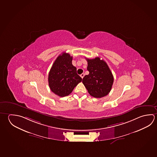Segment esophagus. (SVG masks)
<instances>
[{
	"instance_id": "34e87169",
	"label": "esophagus",
	"mask_w": 157,
	"mask_h": 157,
	"mask_svg": "<svg viewBox=\"0 0 157 157\" xmlns=\"http://www.w3.org/2000/svg\"><path fill=\"white\" fill-rule=\"evenodd\" d=\"M84 73H82V75H80V77H81V78H83V77H84Z\"/></svg>"
}]
</instances>
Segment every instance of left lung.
Instances as JSON below:
<instances>
[{
	"instance_id": "8db88e82",
	"label": "left lung",
	"mask_w": 157,
	"mask_h": 157,
	"mask_svg": "<svg viewBox=\"0 0 157 157\" xmlns=\"http://www.w3.org/2000/svg\"><path fill=\"white\" fill-rule=\"evenodd\" d=\"M85 58L88 62L87 69L89 74L83 78V84L91 96L100 98L107 95L113 82V77L108 65L99 57Z\"/></svg>"
}]
</instances>
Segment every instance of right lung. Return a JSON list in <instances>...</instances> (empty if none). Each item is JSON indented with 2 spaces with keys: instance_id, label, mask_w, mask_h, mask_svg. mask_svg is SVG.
<instances>
[{
  "instance_id": "add662e5",
  "label": "right lung",
  "mask_w": 157,
  "mask_h": 157,
  "mask_svg": "<svg viewBox=\"0 0 157 157\" xmlns=\"http://www.w3.org/2000/svg\"><path fill=\"white\" fill-rule=\"evenodd\" d=\"M73 57L63 52L53 64L48 75L50 89L56 95L68 96L82 79L77 73V68L72 64Z\"/></svg>"
}]
</instances>
